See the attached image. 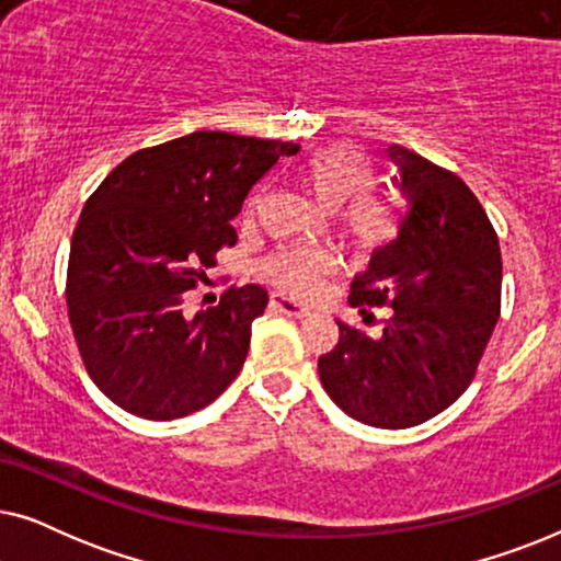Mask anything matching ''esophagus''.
I'll list each match as a JSON object with an SVG mask.
<instances>
[{
    "label": "esophagus",
    "mask_w": 561,
    "mask_h": 561,
    "mask_svg": "<svg viewBox=\"0 0 561 561\" xmlns=\"http://www.w3.org/2000/svg\"><path fill=\"white\" fill-rule=\"evenodd\" d=\"M271 304L275 306V309L288 313V317H309V306H304L301 301H296V298H290L286 294H280V290H275V294H271Z\"/></svg>",
    "instance_id": "34e87169"
}]
</instances>
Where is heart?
Wrapping results in <instances>:
<instances>
[{"instance_id": "b5f03b06", "label": "heart", "mask_w": 561, "mask_h": 561, "mask_svg": "<svg viewBox=\"0 0 561 561\" xmlns=\"http://www.w3.org/2000/svg\"><path fill=\"white\" fill-rule=\"evenodd\" d=\"M304 183L313 198L334 211L342 209V227L350 240L365 250L382 248L398 232L393 204L373 194V165L363 150L350 145H327L311 152L304 165ZM257 198H252L255 204ZM336 260L327 250H280L265 260V273L283 288L309 294L313 286L332 273Z\"/></svg>"}]
</instances>
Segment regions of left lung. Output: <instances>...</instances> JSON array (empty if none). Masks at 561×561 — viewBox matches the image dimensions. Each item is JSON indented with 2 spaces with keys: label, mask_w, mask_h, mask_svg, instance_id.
I'll use <instances>...</instances> for the list:
<instances>
[{
  "label": "left lung",
  "mask_w": 561,
  "mask_h": 561,
  "mask_svg": "<svg viewBox=\"0 0 561 561\" xmlns=\"http://www.w3.org/2000/svg\"><path fill=\"white\" fill-rule=\"evenodd\" d=\"M405 211L396 240L352 280L350 306H390L370 336L336 319L340 342L319 357L329 398L355 421L409 428L470 386L501 317V244L478 196L455 173L390 145Z\"/></svg>",
  "instance_id": "left-lung-1"
}]
</instances>
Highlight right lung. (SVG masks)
I'll return each instance as SVG.
<instances>
[{"mask_svg": "<svg viewBox=\"0 0 561 561\" xmlns=\"http://www.w3.org/2000/svg\"><path fill=\"white\" fill-rule=\"evenodd\" d=\"M296 142L191 133L137 150L83 206L68 257V319L96 388L140 419L202 411L242 370L267 290L229 288L186 313L250 188Z\"/></svg>", "mask_w": 561, "mask_h": 561, "instance_id": "right-lung-1", "label": "right lung"}]
</instances>
